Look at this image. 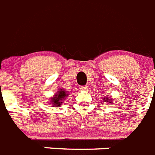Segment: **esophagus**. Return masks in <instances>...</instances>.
<instances>
[{"label":"esophagus","mask_w":155,"mask_h":155,"mask_svg":"<svg viewBox=\"0 0 155 155\" xmlns=\"http://www.w3.org/2000/svg\"><path fill=\"white\" fill-rule=\"evenodd\" d=\"M80 88V90H83V91H87L88 87H87V86H86V85H85V86H81Z\"/></svg>","instance_id":"obj_1"}]
</instances>
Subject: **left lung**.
<instances>
[{"mask_svg":"<svg viewBox=\"0 0 155 155\" xmlns=\"http://www.w3.org/2000/svg\"><path fill=\"white\" fill-rule=\"evenodd\" d=\"M112 100L113 99L109 96H108V97H104V102H108V104H112Z\"/></svg>","mask_w":155,"mask_h":155,"instance_id":"left-lung-1","label":"left lung"}]
</instances>
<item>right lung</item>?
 I'll use <instances>...</instances> for the list:
<instances>
[{"label":"right lung","mask_w":155,"mask_h":155,"mask_svg":"<svg viewBox=\"0 0 155 155\" xmlns=\"http://www.w3.org/2000/svg\"><path fill=\"white\" fill-rule=\"evenodd\" d=\"M68 95H69V92L63 88H59L57 93H55L53 97L50 98V104L53 105V107H60L63 104V101L66 99V97H68Z\"/></svg>","instance_id":"right-lung-1"}]
</instances>
